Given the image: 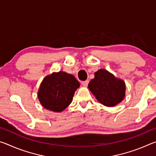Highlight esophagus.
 Returning a JSON list of instances; mask_svg holds the SVG:
<instances>
[{
    "mask_svg": "<svg viewBox=\"0 0 156 156\" xmlns=\"http://www.w3.org/2000/svg\"><path fill=\"white\" fill-rule=\"evenodd\" d=\"M88 83H89V80H85V81L82 82V84H83V86H84V87L87 86Z\"/></svg>",
    "mask_w": 156,
    "mask_h": 156,
    "instance_id": "obj_1",
    "label": "esophagus"
}]
</instances>
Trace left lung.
I'll use <instances>...</instances> for the list:
<instances>
[{"mask_svg": "<svg viewBox=\"0 0 156 156\" xmlns=\"http://www.w3.org/2000/svg\"><path fill=\"white\" fill-rule=\"evenodd\" d=\"M94 76V78L89 82L88 88L98 101L109 107L122 101L126 91L125 81L105 69L98 70Z\"/></svg>", "mask_w": 156, "mask_h": 156, "instance_id": "obj_1", "label": "left lung"}]
</instances>
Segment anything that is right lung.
Wrapping results in <instances>:
<instances>
[{
  "label": "right lung",
  "instance_id": "obj_1",
  "mask_svg": "<svg viewBox=\"0 0 156 156\" xmlns=\"http://www.w3.org/2000/svg\"><path fill=\"white\" fill-rule=\"evenodd\" d=\"M80 83L74 76L63 71L46 76L38 91V98L46 109L62 112L71 104Z\"/></svg>",
  "mask_w": 156,
  "mask_h": 156
}]
</instances>
